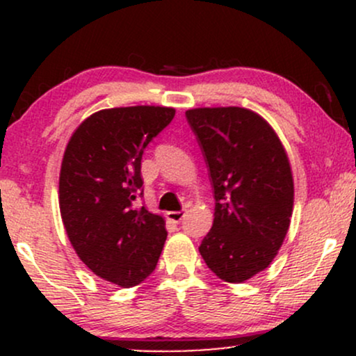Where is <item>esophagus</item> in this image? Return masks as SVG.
<instances>
[{
	"label": "esophagus",
	"instance_id": "obj_1",
	"mask_svg": "<svg viewBox=\"0 0 356 356\" xmlns=\"http://www.w3.org/2000/svg\"><path fill=\"white\" fill-rule=\"evenodd\" d=\"M184 216H186V211H170L167 212V218L169 220H172V222H181L184 219Z\"/></svg>",
	"mask_w": 356,
	"mask_h": 356
}]
</instances>
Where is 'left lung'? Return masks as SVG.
Instances as JSON below:
<instances>
[{
  "label": "left lung",
  "mask_w": 356,
  "mask_h": 356,
  "mask_svg": "<svg viewBox=\"0 0 356 356\" xmlns=\"http://www.w3.org/2000/svg\"><path fill=\"white\" fill-rule=\"evenodd\" d=\"M209 165L214 222L199 252L227 283L273 263L289 229L295 182L284 145L268 120L243 107L186 112Z\"/></svg>",
  "instance_id": "obj_1"
}]
</instances>
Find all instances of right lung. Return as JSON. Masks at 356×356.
Instances as JSON below:
<instances>
[{
	"label": "right lung",
	"mask_w": 356,
	"mask_h": 356,
	"mask_svg": "<svg viewBox=\"0 0 356 356\" xmlns=\"http://www.w3.org/2000/svg\"><path fill=\"white\" fill-rule=\"evenodd\" d=\"M172 107L104 108L76 127L60 169L58 204L73 249L102 280L130 288L157 266L167 239L162 216L136 207L144 149Z\"/></svg>",
	"instance_id": "obj_1"
}]
</instances>
